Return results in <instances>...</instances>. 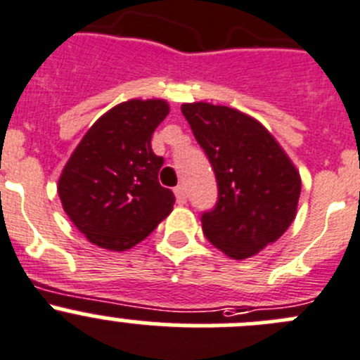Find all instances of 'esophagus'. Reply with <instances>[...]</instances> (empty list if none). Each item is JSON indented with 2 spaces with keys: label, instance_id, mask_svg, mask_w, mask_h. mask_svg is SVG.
I'll use <instances>...</instances> for the list:
<instances>
[{
  "label": "esophagus",
  "instance_id": "obj_1",
  "mask_svg": "<svg viewBox=\"0 0 360 360\" xmlns=\"http://www.w3.org/2000/svg\"><path fill=\"white\" fill-rule=\"evenodd\" d=\"M174 193H176L177 204H179V205L186 204V191H184V186H176Z\"/></svg>",
  "mask_w": 360,
  "mask_h": 360
}]
</instances>
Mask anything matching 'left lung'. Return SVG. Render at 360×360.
Returning <instances> with one entry per match:
<instances>
[{
    "instance_id": "left-lung-1",
    "label": "left lung",
    "mask_w": 360,
    "mask_h": 360,
    "mask_svg": "<svg viewBox=\"0 0 360 360\" xmlns=\"http://www.w3.org/2000/svg\"><path fill=\"white\" fill-rule=\"evenodd\" d=\"M181 112L218 184L214 207L200 216L204 236L236 260L257 255L294 221L301 195L299 172L253 117L204 102L184 103Z\"/></svg>"
}]
</instances>
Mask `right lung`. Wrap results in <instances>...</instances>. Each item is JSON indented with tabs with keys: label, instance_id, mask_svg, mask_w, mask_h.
I'll list each match as a JSON object with an SVG mask.
<instances>
[{
	"label": "right lung",
	"instance_id": "right-lung-1",
	"mask_svg": "<svg viewBox=\"0 0 360 360\" xmlns=\"http://www.w3.org/2000/svg\"><path fill=\"white\" fill-rule=\"evenodd\" d=\"M167 114L163 100L120 103L87 130L63 169V209L96 246L128 250L172 211L176 197L158 181L163 158L151 148Z\"/></svg>",
	"mask_w": 360,
	"mask_h": 360
}]
</instances>
